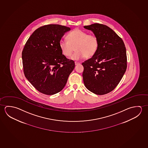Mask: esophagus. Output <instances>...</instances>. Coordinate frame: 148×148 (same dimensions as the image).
I'll return each mask as SVG.
<instances>
[{
    "instance_id": "1",
    "label": "esophagus",
    "mask_w": 148,
    "mask_h": 148,
    "mask_svg": "<svg viewBox=\"0 0 148 148\" xmlns=\"http://www.w3.org/2000/svg\"><path fill=\"white\" fill-rule=\"evenodd\" d=\"M80 64V63H79V62H77V61H75V65H76V66H77V65H78V64Z\"/></svg>"
}]
</instances>
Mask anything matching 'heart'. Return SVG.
<instances>
[{
  "instance_id": "heart-1",
  "label": "heart",
  "mask_w": 148,
  "mask_h": 148,
  "mask_svg": "<svg viewBox=\"0 0 148 148\" xmlns=\"http://www.w3.org/2000/svg\"><path fill=\"white\" fill-rule=\"evenodd\" d=\"M66 40H61L59 47L63 55L70 56L75 48L74 53L71 59L78 60L85 57L89 58L95 55L99 47V41L94 34H88L86 32L76 29L66 36Z\"/></svg>"
}]
</instances>
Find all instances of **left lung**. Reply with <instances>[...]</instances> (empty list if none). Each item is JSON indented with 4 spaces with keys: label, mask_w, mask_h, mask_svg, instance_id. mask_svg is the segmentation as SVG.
<instances>
[{
    "label": "left lung",
    "mask_w": 148,
    "mask_h": 148,
    "mask_svg": "<svg viewBox=\"0 0 148 148\" xmlns=\"http://www.w3.org/2000/svg\"><path fill=\"white\" fill-rule=\"evenodd\" d=\"M84 27L99 41L97 53L82 63L84 83L95 94L105 95L116 87L126 71V48L121 38L106 25L95 23Z\"/></svg>",
    "instance_id": "left-lung-1"
}]
</instances>
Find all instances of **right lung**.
<instances>
[{"instance_id": "obj_1", "label": "right lung", "mask_w": 148, "mask_h": 148, "mask_svg": "<svg viewBox=\"0 0 148 148\" xmlns=\"http://www.w3.org/2000/svg\"><path fill=\"white\" fill-rule=\"evenodd\" d=\"M70 30L57 24L40 27L29 37L22 51L25 77L44 95H55L63 89L74 69V61L62 55L59 45Z\"/></svg>"}]
</instances>
